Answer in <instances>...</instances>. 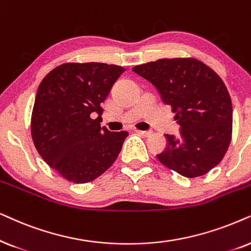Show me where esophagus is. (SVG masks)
Segmentation results:
<instances>
[{"instance_id": "1", "label": "esophagus", "mask_w": 251, "mask_h": 251, "mask_svg": "<svg viewBox=\"0 0 251 251\" xmlns=\"http://www.w3.org/2000/svg\"><path fill=\"white\" fill-rule=\"evenodd\" d=\"M135 132L138 133V134L143 135V136H149V135H151V132H150V131H140V129H136Z\"/></svg>"}]
</instances>
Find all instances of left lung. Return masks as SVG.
<instances>
[{"label": "left lung", "mask_w": 251, "mask_h": 251, "mask_svg": "<svg viewBox=\"0 0 251 251\" xmlns=\"http://www.w3.org/2000/svg\"><path fill=\"white\" fill-rule=\"evenodd\" d=\"M133 71L158 89L171 105L180 135L165 134L168 148L157 158L186 178L208 173L222 162L232 139L233 110L222 78L195 58H162Z\"/></svg>", "instance_id": "left-lung-1"}]
</instances>
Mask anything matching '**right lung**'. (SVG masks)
Listing matches in <instances>:
<instances>
[{
	"instance_id": "right-lung-1",
	"label": "right lung",
	"mask_w": 251,
	"mask_h": 251,
	"mask_svg": "<svg viewBox=\"0 0 251 251\" xmlns=\"http://www.w3.org/2000/svg\"><path fill=\"white\" fill-rule=\"evenodd\" d=\"M125 71L105 63H64L42 79L36 92L31 133L40 156L75 183L99 178L118 157L128 132L101 127V103ZM99 115L93 120L91 113Z\"/></svg>"
}]
</instances>
